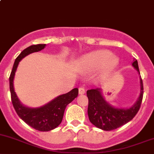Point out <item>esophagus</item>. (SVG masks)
Here are the masks:
<instances>
[{
    "instance_id": "1",
    "label": "esophagus",
    "mask_w": 154,
    "mask_h": 154,
    "mask_svg": "<svg viewBox=\"0 0 154 154\" xmlns=\"http://www.w3.org/2000/svg\"><path fill=\"white\" fill-rule=\"evenodd\" d=\"M86 90H85L84 87H80L79 88V94L80 95H83V94L85 93Z\"/></svg>"
}]
</instances>
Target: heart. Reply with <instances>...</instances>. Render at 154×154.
<instances>
[{
	"label": "heart",
	"instance_id": "obj_1",
	"mask_svg": "<svg viewBox=\"0 0 154 154\" xmlns=\"http://www.w3.org/2000/svg\"><path fill=\"white\" fill-rule=\"evenodd\" d=\"M118 65V59L107 50H97L82 58L80 65L86 70L96 69L102 66L104 71H110Z\"/></svg>",
	"mask_w": 154,
	"mask_h": 154
}]
</instances>
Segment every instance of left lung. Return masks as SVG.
<instances>
[{
    "instance_id": "1",
    "label": "left lung",
    "mask_w": 154,
    "mask_h": 154,
    "mask_svg": "<svg viewBox=\"0 0 154 154\" xmlns=\"http://www.w3.org/2000/svg\"><path fill=\"white\" fill-rule=\"evenodd\" d=\"M132 66L138 71V62L134 59ZM141 93L135 104L129 109L115 108L108 104L101 95L100 89H89L86 92L89 104L88 116L89 121L97 128L104 131H111L123 126L135 117L139 110L144 94L143 81L141 77Z\"/></svg>"
}]
</instances>
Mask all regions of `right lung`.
Returning <instances> with one entry per match:
<instances>
[{
    "label": "right lung",
    "instance_id": "1",
    "mask_svg": "<svg viewBox=\"0 0 154 154\" xmlns=\"http://www.w3.org/2000/svg\"><path fill=\"white\" fill-rule=\"evenodd\" d=\"M45 46L46 44H37L25 49L15 60L9 77L12 104L16 113L28 126L41 132H48L57 127L62 123L67 105L78 95V89L74 88L68 93L59 95L47 104L38 108H29L21 104L13 88V78L19 62L30 53L42 50Z\"/></svg>",
    "mask_w": 154,
    "mask_h": 154
}]
</instances>
